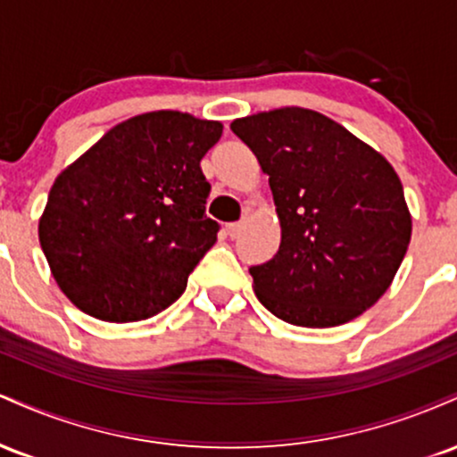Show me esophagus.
<instances>
[{"mask_svg": "<svg viewBox=\"0 0 457 457\" xmlns=\"http://www.w3.org/2000/svg\"><path fill=\"white\" fill-rule=\"evenodd\" d=\"M240 232H243V223H240V221L228 223V234L232 236V238H236V236H240Z\"/></svg>", "mask_w": 457, "mask_h": 457, "instance_id": "esophagus-1", "label": "esophagus"}]
</instances>
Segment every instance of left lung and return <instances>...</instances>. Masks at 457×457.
Wrapping results in <instances>:
<instances>
[{"label":"left lung","instance_id":"1","mask_svg":"<svg viewBox=\"0 0 457 457\" xmlns=\"http://www.w3.org/2000/svg\"><path fill=\"white\" fill-rule=\"evenodd\" d=\"M258 156L281 245L249 269L260 303L296 327H339L389 290L412 234L397 171L327 115L281 107L232 122Z\"/></svg>","mask_w":457,"mask_h":457}]
</instances>
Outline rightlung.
I'll return each mask as SVG.
<instances>
[{"mask_svg": "<svg viewBox=\"0 0 457 457\" xmlns=\"http://www.w3.org/2000/svg\"><path fill=\"white\" fill-rule=\"evenodd\" d=\"M223 124L150 112L115 124L55 178L38 221L51 275L104 322L156 316L217 243L199 161Z\"/></svg>", "mask_w": 457, "mask_h": 457, "instance_id": "add662e5", "label": "right lung"}]
</instances>
